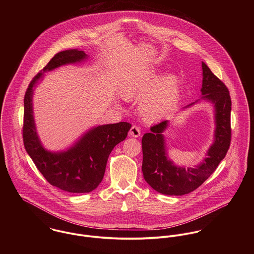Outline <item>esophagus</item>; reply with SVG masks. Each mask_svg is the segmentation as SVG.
Segmentation results:
<instances>
[{"instance_id": "34e87169", "label": "esophagus", "mask_w": 254, "mask_h": 254, "mask_svg": "<svg viewBox=\"0 0 254 254\" xmlns=\"http://www.w3.org/2000/svg\"><path fill=\"white\" fill-rule=\"evenodd\" d=\"M129 135L131 137H134V138H138L141 136V129L140 127L136 126V125H133L130 129V132H129Z\"/></svg>"}]
</instances>
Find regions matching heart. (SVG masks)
<instances>
[{"instance_id": "b5f03b06", "label": "heart", "mask_w": 254, "mask_h": 254, "mask_svg": "<svg viewBox=\"0 0 254 254\" xmlns=\"http://www.w3.org/2000/svg\"><path fill=\"white\" fill-rule=\"evenodd\" d=\"M149 70L126 90L128 99L145 94L140 103L141 113L147 119H157L172 109L180 97V80L175 74H167L160 79Z\"/></svg>"}]
</instances>
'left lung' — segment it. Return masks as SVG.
<instances>
[{"label":"left lung","instance_id":"obj_1","mask_svg":"<svg viewBox=\"0 0 254 254\" xmlns=\"http://www.w3.org/2000/svg\"><path fill=\"white\" fill-rule=\"evenodd\" d=\"M201 65V99L213 104L216 126L214 142L203 161L194 168H185L176 166L169 159L163 136L168 120L150 127V132L145 133L142 139L144 178L153 190L163 194L183 195L196 190L215 171L230 147L232 102L229 90L204 63Z\"/></svg>","mask_w":254,"mask_h":254}]
</instances>
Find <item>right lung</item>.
<instances>
[{
    "mask_svg": "<svg viewBox=\"0 0 254 254\" xmlns=\"http://www.w3.org/2000/svg\"><path fill=\"white\" fill-rule=\"evenodd\" d=\"M88 57L77 49L60 52L30 82L24 96L23 144L38 170L51 185L69 192L94 190L103 180L109 155L113 147L124 141L131 128L128 122L101 125L85 133L65 151L52 152L43 147L37 135L32 97L44 73L62 65L77 64Z\"/></svg>",
    "mask_w": 254,
    "mask_h": 254,
    "instance_id": "obj_1",
    "label": "right lung"
}]
</instances>
